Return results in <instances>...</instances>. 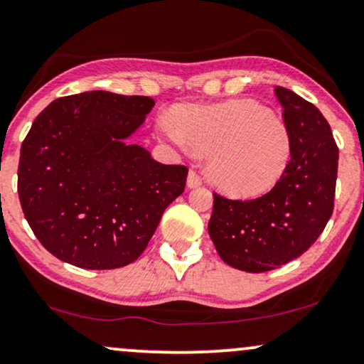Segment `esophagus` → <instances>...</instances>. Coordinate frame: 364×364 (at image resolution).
Listing matches in <instances>:
<instances>
[{"label":"esophagus","mask_w":364,"mask_h":364,"mask_svg":"<svg viewBox=\"0 0 364 364\" xmlns=\"http://www.w3.org/2000/svg\"><path fill=\"white\" fill-rule=\"evenodd\" d=\"M202 183V178L199 173L196 171H188V176H187V187L188 188H193V187H199Z\"/></svg>","instance_id":"34e87169"}]
</instances>
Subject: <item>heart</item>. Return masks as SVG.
Masks as SVG:
<instances>
[{"mask_svg": "<svg viewBox=\"0 0 364 364\" xmlns=\"http://www.w3.org/2000/svg\"><path fill=\"white\" fill-rule=\"evenodd\" d=\"M159 129L178 149L207 154V176L234 197L274 187L292 154L287 125L252 100L178 108L176 119H160Z\"/></svg>", "mask_w": 364, "mask_h": 364, "instance_id": "b5f03b06", "label": "heart"}]
</instances>
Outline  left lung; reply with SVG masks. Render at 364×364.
<instances>
[{"mask_svg": "<svg viewBox=\"0 0 364 364\" xmlns=\"http://www.w3.org/2000/svg\"><path fill=\"white\" fill-rule=\"evenodd\" d=\"M292 154L279 182L262 197L232 200L214 193L209 235L220 259L245 272L281 267L308 251L334 207L339 150L323 113L276 87Z\"/></svg>", "mask_w": 364, "mask_h": 364, "instance_id": "obj_1", "label": "left lung"}]
</instances>
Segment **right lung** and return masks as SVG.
Segmentation results:
<instances>
[{
	"instance_id": "right-lung-1",
	"label": "right lung",
	"mask_w": 364,
	"mask_h": 364,
	"mask_svg": "<svg viewBox=\"0 0 364 364\" xmlns=\"http://www.w3.org/2000/svg\"><path fill=\"white\" fill-rule=\"evenodd\" d=\"M155 102L85 92L51 102L23 140L18 196L46 251L83 269H117L147 247L187 167L164 165L127 139Z\"/></svg>"
}]
</instances>
